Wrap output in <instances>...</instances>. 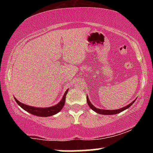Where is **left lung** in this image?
<instances>
[{"mask_svg":"<svg viewBox=\"0 0 153 153\" xmlns=\"http://www.w3.org/2000/svg\"><path fill=\"white\" fill-rule=\"evenodd\" d=\"M136 101V99L134 100V101H132V102L129 103V104H128L127 106H125L124 107H122V108H119V109H116V110H106V109H100V108H96L94 105L92 104V103H91L90 100H89V98L88 97V95H87V103H88V105L89 107L92 109L93 111H96V113L99 114H104V115H112V114H119L120 113V112L126 110L127 108H129L131 105H132V103H134V101Z\"/></svg>","mask_w":153,"mask_h":153,"instance_id":"left-lung-1","label":"left lung"}]
</instances>
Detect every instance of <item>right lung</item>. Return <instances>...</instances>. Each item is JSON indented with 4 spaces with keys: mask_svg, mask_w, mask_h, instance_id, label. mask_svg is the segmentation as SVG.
I'll list each match as a JSON object with an SVG mask.
<instances>
[{
    "mask_svg": "<svg viewBox=\"0 0 153 153\" xmlns=\"http://www.w3.org/2000/svg\"><path fill=\"white\" fill-rule=\"evenodd\" d=\"M68 92V89L65 91V93L63 95L62 99H61V101H59L58 103H57V104L54 105V106L50 107H45V108H39V107L29 106V105L24 104V103H22V102H20V101H19L15 97L14 99L16 100V103H18L19 106H20L23 109L25 110L26 111L29 112V113H30L33 115L37 116V117H47L56 114H57L58 112H59L62 110V108L65 105V98Z\"/></svg>",
    "mask_w": 153,
    "mask_h": 153,
    "instance_id": "obj_1",
    "label": "right lung"
}]
</instances>
